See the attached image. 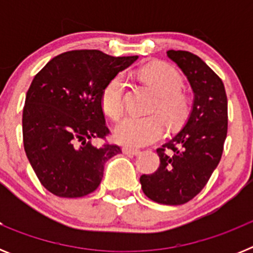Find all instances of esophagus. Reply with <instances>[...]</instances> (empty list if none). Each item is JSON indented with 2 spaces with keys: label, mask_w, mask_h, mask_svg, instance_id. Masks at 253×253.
I'll list each match as a JSON object with an SVG mask.
<instances>
[{
  "label": "esophagus",
  "mask_w": 253,
  "mask_h": 253,
  "mask_svg": "<svg viewBox=\"0 0 253 253\" xmlns=\"http://www.w3.org/2000/svg\"><path fill=\"white\" fill-rule=\"evenodd\" d=\"M123 153L128 154V156H137V154L140 153V151L137 148H133V147H124L123 148Z\"/></svg>",
  "instance_id": "34e87169"
}]
</instances>
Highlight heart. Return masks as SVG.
<instances>
[{
  "instance_id": "heart-1",
  "label": "heart",
  "mask_w": 253,
  "mask_h": 253,
  "mask_svg": "<svg viewBox=\"0 0 253 253\" xmlns=\"http://www.w3.org/2000/svg\"><path fill=\"white\" fill-rule=\"evenodd\" d=\"M140 76L158 93L157 105L161 113L171 122H176L186 111L187 101L180 92L181 77L167 64H151L142 69ZM125 80L116 75L107 82L101 93V105L107 115L116 119L124 107ZM165 133V124L156 114L125 115L114 126V137L122 144L131 147L146 146L160 139Z\"/></svg>"
}]
</instances>
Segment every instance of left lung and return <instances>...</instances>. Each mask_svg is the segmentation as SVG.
Masks as SVG:
<instances>
[{
	"label": "left lung",
	"mask_w": 253,
	"mask_h": 253,
	"mask_svg": "<svg viewBox=\"0 0 253 253\" xmlns=\"http://www.w3.org/2000/svg\"><path fill=\"white\" fill-rule=\"evenodd\" d=\"M193 90L191 110L181 130L157 149L160 167L140 176L143 193L165 205L190 202L207 185L222 158L228 129V101L224 84L198 55L169 50Z\"/></svg>",
	"instance_id": "1"
}]
</instances>
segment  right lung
Listing matches in <instances>:
<instances>
[{"instance_id":"1","label":"right lung","mask_w":253,"mask_h":253,"mask_svg":"<svg viewBox=\"0 0 253 253\" xmlns=\"http://www.w3.org/2000/svg\"><path fill=\"white\" fill-rule=\"evenodd\" d=\"M138 59L100 50L66 51L50 59L31 82L22 111L24 148L48 191L81 198L99 187L106 161L120 147H96L105 138L101 93L114 76Z\"/></svg>"}]
</instances>
